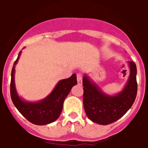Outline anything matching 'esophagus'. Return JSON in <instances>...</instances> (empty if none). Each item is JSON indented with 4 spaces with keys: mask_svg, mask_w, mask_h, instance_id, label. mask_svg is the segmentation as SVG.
Here are the masks:
<instances>
[{
    "mask_svg": "<svg viewBox=\"0 0 148 148\" xmlns=\"http://www.w3.org/2000/svg\"><path fill=\"white\" fill-rule=\"evenodd\" d=\"M77 82L78 85H82V77L81 74H77Z\"/></svg>",
    "mask_w": 148,
    "mask_h": 148,
    "instance_id": "esophagus-1",
    "label": "esophagus"
}]
</instances>
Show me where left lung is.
<instances>
[{
  "mask_svg": "<svg viewBox=\"0 0 148 148\" xmlns=\"http://www.w3.org/2000/svg\"><path fill=\"white\" fill-rule=\"evenodd\" d=\"M130 75L125 87L113 95L103 92L91 78L83 77V103L86 115L92 121L107 125L121 118L133 105L137 94L136 66L133 61H127Z\"/></svg>",
  "mask_w": 148,
  "mask_h": 148,
  "instance_id": "obj_1",
  "label": "left lung"
}]
</instances>
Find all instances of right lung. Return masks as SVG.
Masks as SVG:
<instances>
[{"instance_id": "right-lung-1", "label": "right lung", "mask_w": 148, "mask_h": 148, "mask_svg": "<svg viewBox=\"0 0 148 148\" xmlns=\"http://www.w3.org/2000/svg\"><path fill=\"white\" fill-rule=\"evenodd\" d=\"M21 51L14 63L11 73L10 95L13 104L18 110L29 121L37 125H46L58 119L63 109L65 99L70 93L73 86L77 84L76 75L73 74L70 78L60 80L53 91L41 100L29 101L19 96L15 83V65L20 58Z\"/></svg>"}]
</instances>
